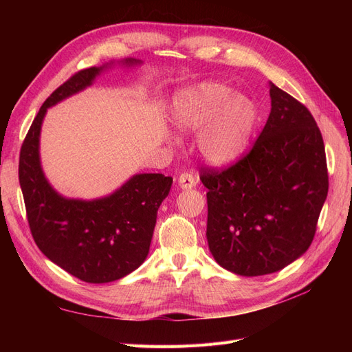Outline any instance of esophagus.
Listing matches in <instances>:
<instances>
[{
    "label": "esophagus",
    "instance_id": "34e87169",
    "mask_svg": "<svg viewBox=\"0 0 352 352\" xmlns=\"http://www.w3.org/2000/svg\"><path fill=\"white\" fill-rule=\"evenodd\" d=\"M177 184L182 189H190L197 185V177L190 172H184L177 177Z\"/></svg>",
    "mask_w": 352,
    "mask_h": 352
}]
</instances>
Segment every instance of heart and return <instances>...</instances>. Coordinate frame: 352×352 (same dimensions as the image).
I'll return each instance as SVG.
<instances>
[{
    "label": "heart",
    "instance_id": "1",
    "mask_svg": "<svg viewBox=\"0 0 352 352\" xmlns=\"http://www.w3.org/2000/svg\"><path fill=\"white\" fill-rule=\"evenodd\" d=\"M257 111L225 83L202 82L180 91L172 104V122L182 133H198L197 145L208 163L225 166L248 146Z\"/></svg>",
    "mask_w": 352,
    "mask_h": 352
}]
</instances>
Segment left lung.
<instances>
[{
	"label": "left lung",
	"mask_w": 352,
	"mask_h": 352,
	"mask_svg": "<svg viewBox=\"0 0 352 352\" xmlns=\"http://www.w3.org/2000/svg\"><path fill=\"white\" fill-rule=\"evenodd\" d=\"M272 111L248 154L226 168H202L207 241L232 273L279 272L310 247L327 197L324 144L311 113L270 83Z\"/></svg>",
	"instance_id": "obj_1"
}]
</instances>
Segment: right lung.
<instances>
[{
	"label": "right lung",
	"mask_w": 352,
	"mask_h": 352,
	"mask_svg": "<svg viewBox=\"0 0 352 352\" xmlns=\"http://www.w3.org/2000/svg\"><path fill=\"white\" fill-rule=\"evenodd\" d=\"M123 63L133 66L141 61ZM104 67L74 73L50 95L30 126L19 160V182L38 248L58 267L88 283L122 279L145 261L158 207L173 184L162 173L135 175L111 195L92 201L65 198L48 184L39 162L47 109L89 87Z\"/></svg>",
	"instance_id": "add662e5"
}]
</instances>
